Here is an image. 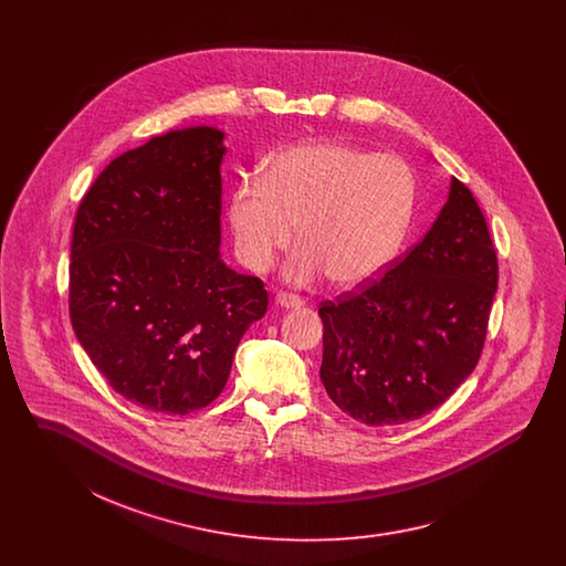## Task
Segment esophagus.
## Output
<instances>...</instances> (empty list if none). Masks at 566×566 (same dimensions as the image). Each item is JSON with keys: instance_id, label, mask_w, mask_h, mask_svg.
Here are the masks:
<instances>
[{"instance_id": "1", "label": "esophagus", "mask_w": 566, "mask_h": 566, "mask_svg": "<svg viewBox=\"0 0 566 566\" xmlns=\"http://www.w3.org/2000/svg\"><path fill=\"white\" fill-rule=\"evenodd\" d=\"M275 303H277L282 310H298V307H303V298L296 295H289V293H277Z\"/></svg>"}]
</instances>
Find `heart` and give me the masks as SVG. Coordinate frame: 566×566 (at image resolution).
<instances>
[{"instance_id": "heart-1", "label": "heart", "mask_w": 566, "mask_h": 566, "mask_svg": "<svg viewBox=\"0 0 566 566\" xmlns=\"http://www.w3.org/2000/svg\"><path fill=\"white\" fill-rule=\"evenodd\" d=\"M418 197L409 163L344 142H303L275 153L265 176L242 180L229 199V229L245 270L263 273L286 250L293 284L324 273L342 289L374 282L397 259Z\"/></svg>"}]
</instances>
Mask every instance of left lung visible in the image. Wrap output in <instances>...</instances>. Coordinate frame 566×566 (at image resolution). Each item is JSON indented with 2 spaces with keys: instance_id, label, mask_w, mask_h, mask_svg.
Returning <instances> with one entry per match:
<instances>
[{
  "instance_id": "8db88e82",
  "label": "left lung",
  "mask_w": 566,
  "mask_h": 566,
  "mask_svg": "<svg viewBox=\"0 0 566 566\" xmlns=\"http://www.w3.org/2000/svg\"><path fill=\"white\" fill-rule=\"evenodd\" d=\"M499 265L484 214L460 180L431 229L365 291L326 301L321 379L369 427L416 420L471 376L484 348Z\"/></svg>"
}]
</instances>
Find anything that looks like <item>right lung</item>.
<instances>
[{
    "mask_svg": "<svg viewBox=\"0 0 566 566\" xmlns=\"http://www.w3.org/2000/svg\"><path fill=\"white\" fill-rule=\"evenodd\" d=\"M222 142L208 125L150 137L109 163L76 214L74 333L109 386L148 411L212 403L268 312L263 282L220 259Z\"/></svg>",
    "mask_w": 566,
    "mask_h": 566,
    "instance_id": "obj_1",
    "label": "right lung"
}]
</instances>
